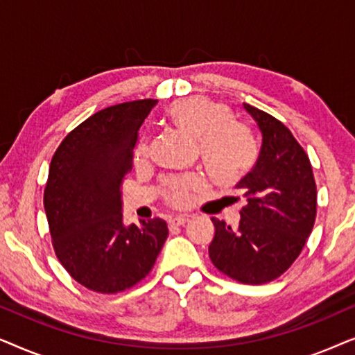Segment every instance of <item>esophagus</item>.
Returning <instances> with one entry per match:
<instances>
[{
    "instance_id": "obj_1",
    "label": "esophagus",
    "mask_w": 355,
    "mask_h": 355,
    "mask_svg": "<svg viewBox=\"0 0 355 355\" xmlns=\"http://www.w3.org/2000/svg\"><path fill=\"white\" fill-rule=\"evenodd\" d=\"M187 221H189L187 215H178L169 220V226H182V225H186Z\"/></svg>"
}]
</instances>
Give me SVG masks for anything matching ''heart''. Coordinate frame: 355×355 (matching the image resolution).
Returning <instances> with one entry per match:
<instances>
[{"instance_id": "b5f03b06", "label": "heart", "mask_w": 355, "mask_h": 355, "mask_svg": "<svg viewBox=\"0 0 355 355\" xmlns=\"http://www.w3.org/2000/svg\"><path fill=\"white\" fill-rule=\"evenodd\" d=\"M168 119L179 132L198 140V150L210 176L220 184L239 179L255 158L252 135L244 125L231 121V111L218 101L192 96L169 106ZM148 152V142L142 140L137 157ZM198 186L196 178L173 179L168 184V198L181 205L189 198V191Z\"/></svg>"}]
</instances>
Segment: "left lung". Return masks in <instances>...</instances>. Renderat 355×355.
I'll return each mask as SVG.
<instances>
[{
    "label": "left lung",
    "mask_w": 355,
    "mask_h": 355,
    "mask_svg": "<svg viewBox=\"0 0 355 355\" xmlns=\"http://www.w3.org/2000/svg\"><path fill=\"white\" fill-rule=\"evenodd\" d=\"M261 132L254 168L236 184L247 205L236 230L211 218L208 255L221 273L245 284L270 283L302 252L317 216L312 164L286 125L244 103Z\"/></svg>",
    "instance_id": "left-lung-1"
}]
</instances>
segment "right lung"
I'll use <instances>...</instances> for the list:
<instances>
[{
	"instance_id": "obj_1",
	"label": "right lung",
	"mask_w": 355,
	"mask_h": 355,
	"mask_svg": "<svg viewBox=\"0 0 355 355\" xmlns=\"http://www.w3.org/2000/svg\"><path fill=\"white\" fill-rule=\"evenodd\" d=\"M157 103L148 98L101 110L53 155L43 196L53 247L67 273L95 293L114 294L142 281L168 237L162 218L125 226L121 198L139 130Z\"/></svg>"
}]
</instances>
